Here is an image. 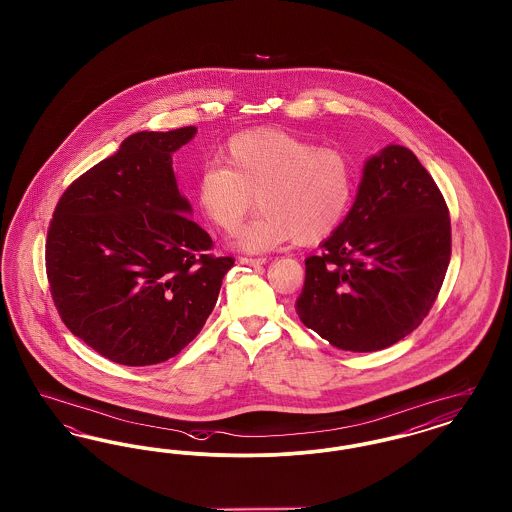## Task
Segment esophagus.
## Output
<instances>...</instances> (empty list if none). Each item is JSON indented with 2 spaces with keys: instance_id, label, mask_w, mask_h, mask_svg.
<instances>
[{
  "instance_id": "obj_1",
  "label": "esophagus",
  "mask_w": 512,
  "mask_h": 512,
  "mask_svg": "<svg viewBox=\"0 0 512 512\" xmlns=\"http://www.w3.org/2000/svg\"><path fill=\"white\" fill-rule=\"evenodd\" d=\"M242 265H247V267H261V265H265L267 263V259L265 257H257V259H251V257H240L238 259Z\"/></svg>"
}]
</instances>
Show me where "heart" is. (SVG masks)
I'll return each instance as SVG.
<instances>
[{"mask_svg": "<svg viewBox=\"0 0 512 512\" xmlns=\"http://www.w3.org/2000/svg\"><path fill=\"white\" fill-rule=\"evenodd\" d=\"M224 165L203 167L195 184L201 213L224 232L240 226L253 195L263 209L234 244L263 253L286 242L313 244L330 236L345 217L353 192L351 159L334 147H317L280 128H257L232 136Z\"/></svg>", "mask_w": 512, "mask_h": 512, "instance_id": "1", "label": "heart"}]
</instances>
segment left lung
<instances>
[{
    "mask_svg": "<svg viewBox=\"0 0 512 512\" xmlns=\"http://www.w3.org/2000/svg\"><path fill=\"white\" fill-rule=\"evenodd\" d=\"M305 259L301 322L343 351L386 349L428 315L451 257L449 211L411 149L386 146L363 167L340 226Z\"/></svg>",
    "mask_w": 512,
    "mask_h": 512,
    "instance_id": "8db88e82",
    "label": "left lung"
}]
</instances>
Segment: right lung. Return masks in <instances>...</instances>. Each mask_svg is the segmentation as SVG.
<instances>
[{
	"mask_svg": "<svg viewBox=\"0 0 512 512\" xmlns=\"http://www.w3.org/2000/svg\"><path fill=\"white\" fill-rule=\"evenodd\" d=\"M195 126L136 132L61 195L49 226L46 268L53 303L76 338L126 366L178 355L219 299L232 257H213L211 236L180 194L172 153Z\"/></svg>",
	"mask_w": 512,
	"mask_h": 512,
	"instance_id": "obj_1",
	"label": "right lung"
}]
</instances>
